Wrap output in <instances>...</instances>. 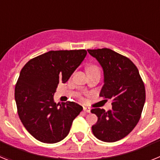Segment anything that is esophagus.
Returning <instances> with one entry per match:
<instances>
[{
    "mask_svg": "<svg viewBox=\"0 0 160 160\" xmlns=\"http://www.w3.org/2000/svg\"><path fill=\"white\" fill-rule=\"evenodd\" d=\"M83 111H84L85 112L90 113V108H89V107H83Z\"/></svg>",
    "mask_w": 160,
    "mask_h": 160,
    "instance_id": "esophagus-1",
    "label": "esophagus"
}]
</instances>
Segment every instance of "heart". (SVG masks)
Listing matches in <instances>:
<instances>
[{
	"label": "heart",
	"mask_w": 160,
	"mask_h": 160,
	"mask_svg": "<svg viewBox=\"0 0 160 160\" xmlns=\"http://www.w3.org/2000/svg\"><path fill=\"white\" fill-rule=\"evenodd\" d=\"M98 70V69L97 66H90L87 68V70Z\"/></svg>",
	"instance_id": "1"
}]
</instances>
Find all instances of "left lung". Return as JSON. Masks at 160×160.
Returning a JSON list of instances; mask_svg holds the SVG:
<instances>
[{
	"mask_svg": "<svg viewBox=\"0 0 160 160\" xmlns=\"http://www.w3.org/2000/svg\"><path fill=\"white\" fill-rule=\"evenodd\" d=\"M101 65L104 85L99 95L112 100V109L94 108L98 121L92 126L94 136L103 142L120 140L135 128L143 108L146 92L135 65L125 56L107 48L87 49Z\"/></svg>",
	"mask_w": 160,
	"mask_h": 160,
	"instance_id": "obj_1",
	"label": "left lung"
}]
</instances>
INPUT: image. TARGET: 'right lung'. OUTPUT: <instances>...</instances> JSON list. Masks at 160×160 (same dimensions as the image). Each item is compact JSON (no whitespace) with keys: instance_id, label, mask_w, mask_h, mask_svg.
Segmentation results:
<instances>
[{"instance_id":"obj_1","label":"right lung","mask_w":160,"mask_h":160,"mask_svg":"<svg viewBox=\"0 0 160 160\" xmlns=\"http://www.w3.org/2000/svg\"><path fill=\"white\" fill-rule=\"evenodd\" d=\"M87 50L49 51L31 59L21 70L15 87L19 118L38 141L55 143L66 138L82 107L73 102L56 103L59 82L65 83L87 56Z\"/></svg>"}]
</instances>
